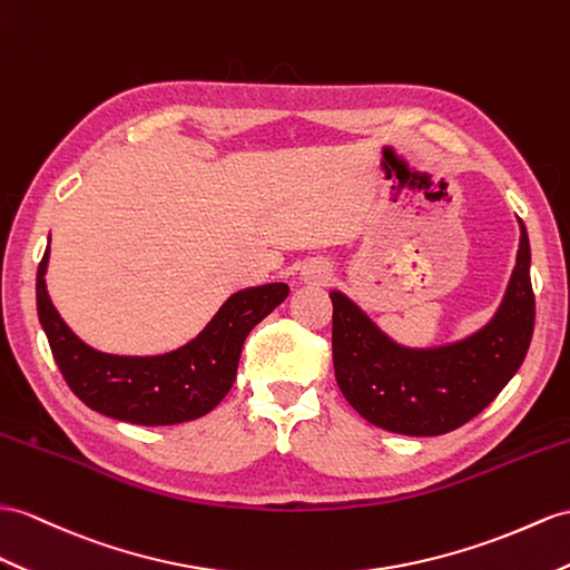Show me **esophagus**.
I'll return each instance as SVG.
<instances>
[{
    "label": "esophagus",
    "instance_id": "1",
    "mask_svg": "<svg viewBox=\"0 0 570 570\" xmlns=\"http://www.w3.org/2000/svg\"><path fill=\"white\" fill-rule=\"evenodd\" d=\"M326 275H328V271H326L324 266H312V268L307 271V281L324 283V281H326Z\"/></svg>",
    "mask_w": 570,
    "mask_h": 570
}]
</instances>
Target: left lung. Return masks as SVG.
<instances>
[{
    "mask_svg": "<svg viewBox=\"0 0 570 570\" xmlns=\"http://www.w3.org/2000/svg\"><path fill=\"white\" fill-rule=\"evenodd\" d=\"M518 263L501 309L474 336L433 351H406L341 293L333 302V372L348 404L372 425L433 438L469 423L518 372L534 331L530 239L520 222Z\"/></svg>",
    "mask_w": 570,
    "mask_h": 570,
    "instance_id": "1",
    "label": "left lung"
}]
</instances>
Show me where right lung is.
I'll return each instance as SVG.
<instances>
[{"label":"right lung","mask_w":570,"mask_h":570,"mask_svg":"<svg viewBox=\"0 0 570 570\" xmlns=\"http://www.w3.org/2000/svg\"><path fill=\"white\" fill-rule=\"evenodd\" d=\"M46 266L48 252L36 277L38 318L67 386L89 409L137 425H174L213 411L237 380L246 336L289 293L285 283L242 289L184 348L157 357H120L89 348L67 328L48 297Z\"/></svg>","instance_id":"right-lung-1"}]
</instances>
